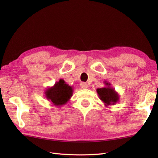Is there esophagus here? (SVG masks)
I'll return each mask as SVG.
<instances>
[{
  "mask_svg": "<svg viewBox=\"0 0 158 158\" xmlns=\"http://www.w3.org/2000/svg\"><path fill=\"white\" fill-rule=\"evenodd\" d=\"M80 86H81V88H82L83 89H86L88 88V83H85V82H81V83H80Z\"/></svg>",
  "mask_w": 158,
  "mask_h": 158,
  "instance_id": "1",
  "label": "esophagus"
}]
</instances>
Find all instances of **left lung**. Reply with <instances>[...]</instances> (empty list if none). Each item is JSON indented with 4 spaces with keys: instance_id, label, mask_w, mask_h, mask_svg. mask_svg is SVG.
<instances>
[{
    "instance_id": "obj_1",
    "label": "left lung",
    "mask_w": 158,
    "mask_h": 158,
    "mask_svg": "<svg viewBox=\"0 0 158 158\" xmlns=\"http://www.w3.org/2000/svg\"><path fill=\"white\" fill-rule=\"evenodd\" d=\"M105 87L96 89L99 98L106 106L115 105L119 100V94L115 91V88L110 86V83L106 81H105Z\"/></svg>"
}]
</instances>
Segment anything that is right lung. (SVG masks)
<instances>
[{
    "label": "right lung",
    "instance_id": "add662e5",
    "mask_svg": "<svg viewBox=\"0 0 158 158\" xmlns=\"http://www.w3.org/2000/svg\"><path fill=\"white\" fill-rule=\"evenodd\" d=\"M73 94V88L65 82L60 79L54 85L49 87L45 91V98L52 102L54 106L60 107L69 101Z\"/></svg>",
    "mask_w": 158,
    "mask_h": 158
}]
</instances>
